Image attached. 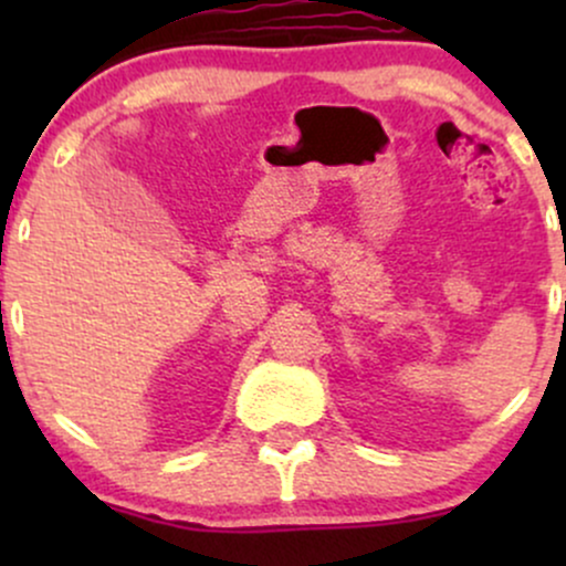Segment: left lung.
I'll return each instance as SVG.
<instances>
[{
	"label": "left lung",
	"mask_w": 566,
	"mask_h": 566,
	"mask_svg": "<svg viewBox=\"0 0 566 566\" xmlns=\"http://www.w3.org/2000/svg\"><path fill=\"white\" fill-rule=\"evenodd\" d=\"M564 314H566V311H564Z\"/></svg>",
	"instance_id": "left-lung-1"
}]
</instances>
